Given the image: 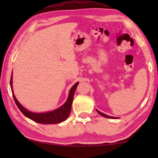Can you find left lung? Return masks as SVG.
Listing matches in <instances>:
<instances>
[{
    "label": "left lung",
    "instance_id": "obj_1",
    "mask_svg": "<svg viewBox=\"0 0 158 158\" xmlns=\"http://www.w3.org/2000/svg\"><path fill=\"white\" fill-rule=\"evenodd\" d=\"M96 111H97V112L99 114H100L101 116H104V117H105V118H117L116 117H113V116H108V115H106V114H103V113H102V112H100V111H99L98 109H96Z\"/></svg>",
    "mask_w": 158,
    "mask_h": 158
}]
</instances>
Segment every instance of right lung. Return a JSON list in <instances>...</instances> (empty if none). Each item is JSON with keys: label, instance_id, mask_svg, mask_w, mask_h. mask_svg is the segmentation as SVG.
I'll list each match as a JSON object with an SVG mask.
<instances>
[{"label": "right lung", "instance_id": "1", "mask_svg": "<svg viewBox=\"0 0 158 158\" xmlns=\"http://www.w3.org/2000/svg\"><path fill=\"white\" fill-rule=\"evenodd\" d=\"M79 84V82H77L71 89L69 90L68 98L64 105H63L59 108H58L55 110L52 111L44 112V113H35V112L30 111L29 110L25 109L23 106L19 102L17 99L16 98L15 95L13 93L12 89V73L11 75V79H10V87H11L12 96L14 98L15 102L17 105V107L19 109V110L21 111L24 116H26L28 118L31 119L38 123L42 124H56L60 123L68 118L69 114L71 111L72 104H73V100L74 98V94L75 92L77 85Z\"/></svg>", "mask_w": 158, "mask_h": 158}]
</instances>
